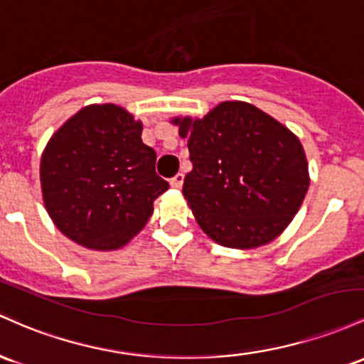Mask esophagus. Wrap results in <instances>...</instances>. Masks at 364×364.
Returning <instances> with one entry per match:
<instances>
[{"mask_svg": "<svg viewBox=\"0 0 364 364\" xmlns=\"http://www.w3.org/2000/svg\"><path fill=\"white\" fill-rule=\"evenodd\" d=\"M182 183H183V173H177V175H175V177L170 181V186L173 187V189H181Z\"/></svg>", "mask_w": 364, "mask_h": 364, "instance_id": "1", "label": "esophagus"}]
</instances>
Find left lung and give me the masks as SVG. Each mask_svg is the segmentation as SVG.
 I'll return each instance as SVG.
<instances>
[{
    "mask_svg": "<svg viewBox=\"0 0 364 364\" xmlns=\"http://www.w3.org/2000/svg\"><path fill=\"white\" fill-rule=\"evenodd\" d=\"M170 122L187 139L193 170L182 193L204 234L232 249L275 240L309 187L296 134L246 101H223L203 118Z\"/></svg>",
    "mask_w": 364,
    "mask_h": 364,
    "instance_id": "8db88e82",
    "label": "left lung"
}]
</instances>
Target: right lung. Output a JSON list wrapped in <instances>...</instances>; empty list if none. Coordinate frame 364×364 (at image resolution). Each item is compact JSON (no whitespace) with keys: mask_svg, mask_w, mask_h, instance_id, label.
<instances>
[{"mask_svg":"<svg viewBox=\"0 0 364 364\" xmlns=\"http://www.w3.org/2000/svg\"><path fill=\"white\" fill-rule=\"evenodd\" d=\"M142 122L113 103L89 105L53 134L41 156V191L63 235L94 251L130 242L168 189Z\"/></svg>","mask_w":364,"mask_h":364,"instance_id":"1","label":"right lung"}]
</instances>
